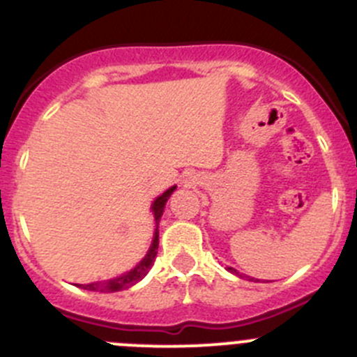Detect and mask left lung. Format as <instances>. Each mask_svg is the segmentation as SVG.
<instances>
[{"mask_svg":"<svg viewBox=\"0 0 357 357\" xmlns=\"http://www.w3.org/2000/svg\"><path fill=\"white\" fill-rule=\"evenodd\" d=\"M227 271H228V272H231V274L238 275V278H244V275H242V274H238V272L235 271V268H231V266H227Z\"/></svg>","mask_w":357,"mask_h":357,"instance_id":"left-lung-1","label":"left lung"}]
</instances>
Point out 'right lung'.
Returning <instances> with one entry per match:
<instances>
[{
    "mask_svg": "<svg viewBox=\"0 0 357 357\" xmlns=\"http://www.w3.org/2000/svg\"><path fill=\"white\" fill-rule=\"evenodd\" d=\"M176 190V186H171L169 190H165L160 197H157L151 206V211H153L155 216V223H157V228H155L153 234V241H151L150 249H148L146 256L137 263L134 268H130L129 272L126 274L119 275V278L113 279H106V281H98V282H91V284H76L78 288L89 289V291H99V293H115V291H122V289H129L130 286L137 284L144 275L148 274V271L151 268L155 261V256H157V249H158V223H160L162 213H164L165 202L169 200V197L172 195V192Z\"/></svg>",
    "mask_w": 357,
    "mask_h": 357,
    "instance_id": "obj_1",
    "label": "right lung"
}]
</instances>
